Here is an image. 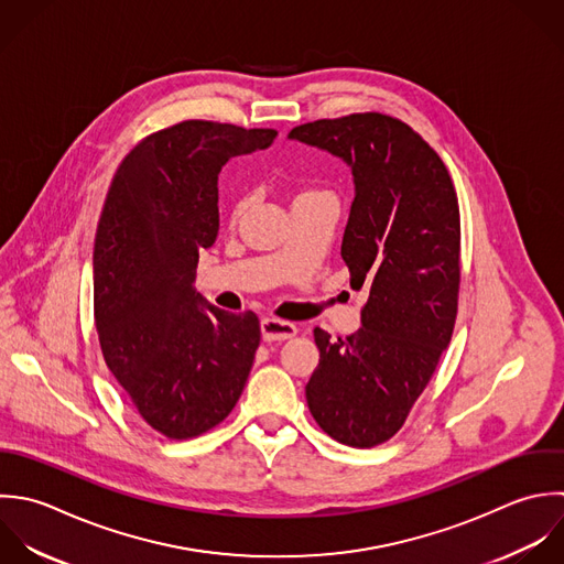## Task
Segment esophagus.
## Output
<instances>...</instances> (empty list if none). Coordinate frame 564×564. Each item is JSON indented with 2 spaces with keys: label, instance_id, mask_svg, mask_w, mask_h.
<instances>
[{
  "label": "esophagus",
  "instance_id": "esophagus-1",
  "mask_svg": "<svg viewBox=\"0 0 564 564\" xmlns=\"http://www.w3.org/2000/svg\"><path fill=\"white\" fill-rule=\"evenodd\" d=\"M296 334V327L288 321L279 318H263L261 321V336L265 343H276V340H288Z\"/></svg>",
  "mask_w": 564,
  "mask_h": 564
}]
</instances>
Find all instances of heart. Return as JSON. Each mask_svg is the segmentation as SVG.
<instances>
[{
  "label": "heart",
  "instance_id": "b5f03b06",
  "mask_svg": "<svg viewBox=\"0 0 564 564\" xmlns=\"http://www.w3.org/2000/svg\"><path fill=\"white\" fill-rule=\"evenodd\" d=\"M312 193H314V191H307V193H301L299 197H305V195H312ZM299 197H296V199H299ZM241 210H243V202H239V204L235 206V215H239Z\"/></svg>",
  "mask_w": 564,
  "mask_h": 564
}]
</instances>
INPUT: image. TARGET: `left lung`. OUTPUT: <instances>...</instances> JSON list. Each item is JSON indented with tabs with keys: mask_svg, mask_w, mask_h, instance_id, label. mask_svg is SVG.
Instances as JSON below:
<instances>
[{
	"mask_svg": "<svg viewBox=\"0 0 564 564\" xmlns=\"http://www.w3.org/2000/svg\"><path fill=\"white\" fill-rule=\"evenodd\" d=\"M288 138L340 158L354 175L340 254L369 301L356 334L314 329L321 360L305 398L329 437L373 448L402 429L455 329L457 193L429 142L384 113L314 120Z\"/></svg>",
	"mask_w": 564,
	"mask_h": 564,
	"instance_id": "8db88e82",
	"label": "left lung"
}]
</instances>
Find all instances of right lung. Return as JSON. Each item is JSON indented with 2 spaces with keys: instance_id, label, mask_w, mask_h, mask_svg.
<instances>
[{
  "instance_id": "add662e5",
  "label": "right lung",
  "mask_w": 564,
  "mask_h": 564,
  "mask_svg": "<svg viewBox=\"0 0 564 564\" xmlns=\"http://www.w3.org/2000/svg\"><path fill=\"white\" fill-rule=\"evenodd\" d=\"M274 138L184 120L138 142L111 180L94 241L96 332L113 378L169 440L224 422L252 369L257 314L224 312L193 283L219 230L221 166Z\"/></svg>"
}]
</instances>
